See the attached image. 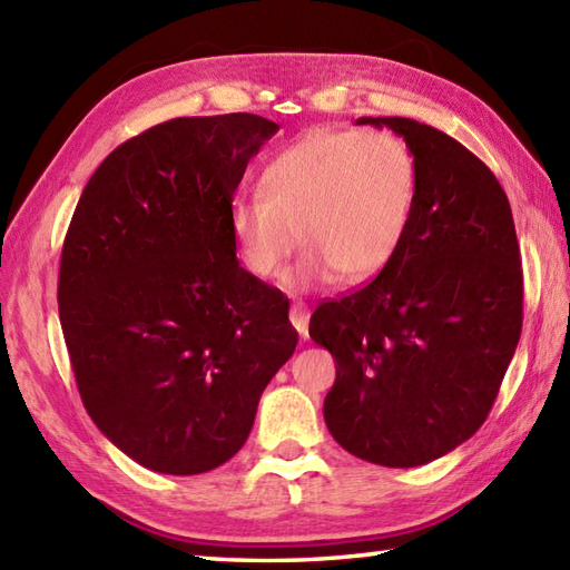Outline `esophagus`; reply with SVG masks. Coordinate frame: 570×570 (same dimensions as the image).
<instances>
[{"label":"esophagus","mask_w":570,"mask_h":570,"mask_svg":"<svg viewBox=\"0 0 570 570\" xmlns=\"http://www.w3.org/2000/svg\"><path fill=\"white\" fill-rule=\"evenodd\" d=\"M288 318H292L294 328L306 341V337H308V306L304 304V301H294L292 311H288Z\"/></svg>","instance_id":"esophagus-1"}]
</instances>
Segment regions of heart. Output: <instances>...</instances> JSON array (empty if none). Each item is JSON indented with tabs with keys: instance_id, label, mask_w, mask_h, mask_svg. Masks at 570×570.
<instances>
[{
	"instance_id": "heart-1",
	"label": "heart",
	"mask_w": 570,
	"mask_h": 570,
	"mask_svg": "<svg viewBox=\"0 0 570 570\" xmlns=\"http://www.w3.org/2000/svg\"><path fill=\"white\" fill-rule=\"evenodd\" d=\"M259 190L229 205V229L247 269L282 272L311 288L341 274L347 284L380 276L402 249L419 198V171L406 144L390 131L311 129L264 166Z\"/></svg>"
}]
</instances>
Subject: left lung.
<instances>
[{
	"label": "left lung",
	"instance_id": "obj_1",
	"mask_svg": "<svg viewBox=\"0 0 570 570\" xmlns=\"http://www.w3.org/2000/svg\"><path fill=\"white\" fill-rule=\"evenodd\" d=\"M404 137L419 198L402 249L367 286L325 301L323 416L347 453L416 468L468 441L498 399L522 335L524 278L500 180L463 144L406 117H360Z\"/></svg>",
	"mask_w": 570,
	"mask_h": 570
}]
</instances>
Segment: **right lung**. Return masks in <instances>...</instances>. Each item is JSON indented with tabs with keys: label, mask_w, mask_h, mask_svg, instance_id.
I'll use <instances>...</instances> for the list:
<instances>
[{
	"label": "right lung",
	"mask_w": 570,
	"mask_h": 570,
	"mask_svg": "<svg viewBox=\"0 0 570 570\" xmlns=\"http://www.w3.org/2000/svg\"><path fill=\"white\" fill-rule=\"evenodd\" d=\"M278 125L178 117L107 156L60 254L58 316L78 392L119 451L166 475L233 458L294 355L288 298L237 262L229 205Z\"/></svg>",
	"instance_id": "add662e5"
}]
</instances>
